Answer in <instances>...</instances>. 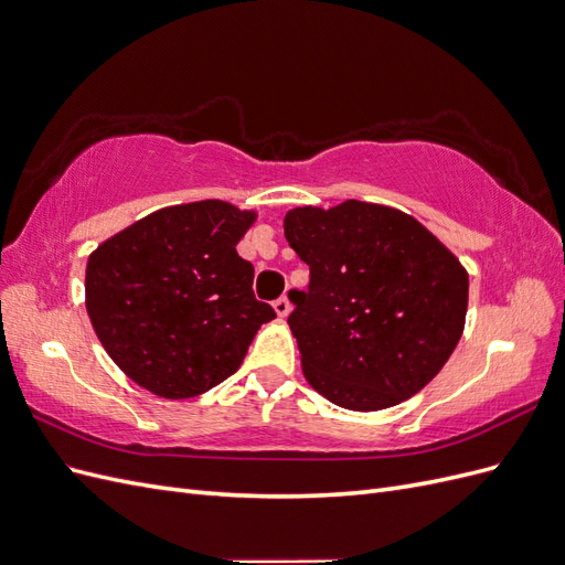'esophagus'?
<instances>
[{"label": "esophagus", "mask_w": 565, "mask_h": 565, "mask_svg": "<svg viewBox=\"0 0 565 565\" xmlns=\"http://www.w3.org/2000/svg\"><path fill=\"white\" fill-rule=\"evenodd\" d=\"M273 309H276L278 318H285V316L289 313V309H292V303H289V299H287V297H280V299L273 301Z\"/></svg>", "instance_id": "34e87169"}]
</instances>
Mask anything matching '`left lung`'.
Masks as SVG:
<instances>
[{"instance_id":"left-lung-1","label":"left lung","mask_w":565,"mask_h":565,"mask_svg":"<svg viewBox=\"0 0 565 565\" xmlns=\"http://www.w3.org/2000/svg\"><path fill=\"white\" fill-rule=\"evenodd\" d=\"M285 237L309 266L289 289L303 377L339 407L398 405L448 363L465 330L469 276L457 256L405 212L361 200L299 207Z\"/></svg>"}]
</instances>
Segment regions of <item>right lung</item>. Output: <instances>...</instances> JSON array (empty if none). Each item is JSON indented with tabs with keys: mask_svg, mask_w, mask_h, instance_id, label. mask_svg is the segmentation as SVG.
Returning <instances> with one entry per match:
<instances>
[{
	"mask_svg": "<svg viewBox=\"0 0 565 565\" xmlns=\"http://www.w3.org/2000/svg\"><path fill=\"white\" fill-rule=\"evenodd\" d=\"M254 212L202 200L164 207L100 245L87 264V311L108 355L160 398H193L241 367L276 318L237 254Z\"/></svg>",
	"mask_w": 565,
	"mask_h": 565,
	"instance_id": "right-lung-1",
	"label": "right lung"
}]
</instances>
